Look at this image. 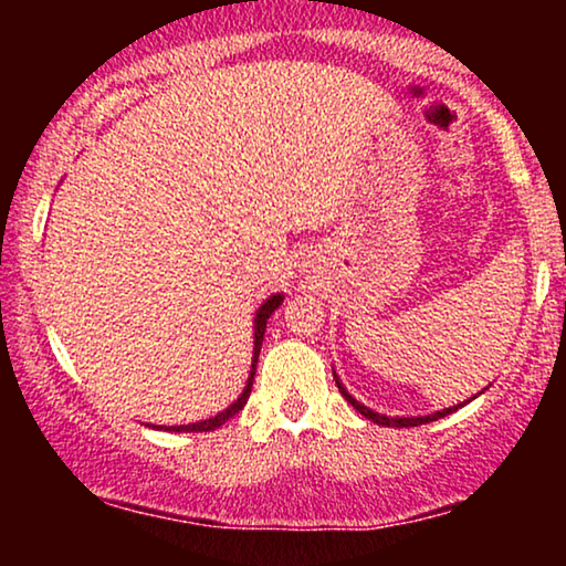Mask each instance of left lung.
Masks as SVG:
<instances>
[{
    "mask_svg": "<svg viewBox=\"0 0 566 566\" xmlns=\"http://www.w3.org/2000/svg\"><path fill=\"white\" fill-rule=\"evenodd\" d=\"M337 381V378H335ZM337 389H339V394H343V397L350 401V405L358 409V412L366 417V420H374L376 424H384V428H417V424H424V422H432V420H440V417H446V415H451V412H455V409L459 407H463V405H459V407H448V409H443V412H436V415H428V417H386V415H378V412H374V409H368V407H363L360 401H355L350 394L345 391V386L337 381Z\"/></svg>",
    "mask_w": 566,
    "mask_h": 566,
    "instance_id": "obj_1",
    "label": "left lung"
}]
</instances>
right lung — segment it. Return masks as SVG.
<instances>
[{"mask_svg": "<svg viewBox=\"0 0 566 566\" xmlns=\"http://www.w3.org/2000/svg\"><path fill=\"white\" fill-rule=\"evenodd\" d=\"M283 304V296L277 293V296H270L265 304L260 306L258 316H254V355H252V370H250V378H247V386L242 391V397H239L234 405L223 409V412H219L216 417H211V420H203V422H192V424H172V428H159V430H172V432H208V430H216L221 428L223 422L229 420V417H234L239 409H242L247 405V399H250V391H252V381H254V370H258V358H260V347H262V337H265V324L270 319V314L275 312L277 306Z\"/></svg>", "mask_w": 566, "mask_h": 566, "instance_id": "1", "label": "right lung"}]
</instances>
